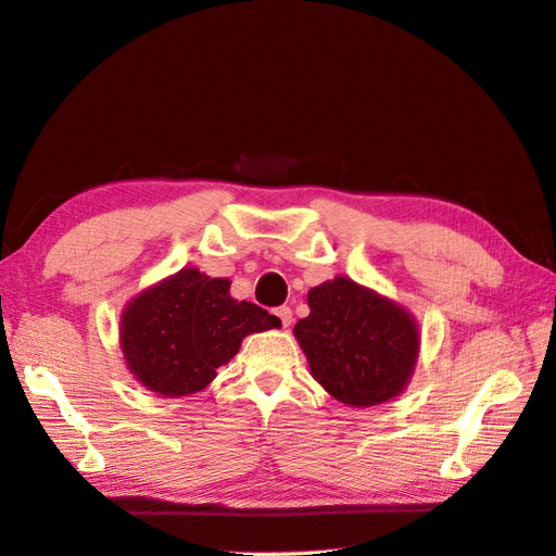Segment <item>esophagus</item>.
Wrapping results in <instances>:
<instances>
[{"mask_svg": "<svg viewBox=\"0 0 556 556\" xmlns=\"http://www.w3.org/2000/svg\"><path fill=\"white\" fill-rule=\"evenodd\" d=\"M275 315L279 317V321H281L283 329H289V326H291V319H293V312H291V307H287V305H283V307H277V309H275Z\"/></svg>", "mask_w": 556, "mask_h": 556, "instance_id": "obj_1", "label": "esophagus"}]
</instances>
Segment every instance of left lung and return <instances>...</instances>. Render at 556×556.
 <instances>
[{"mask_svg": "<svg viewBox=\"0 0 556 556\" xmlns=\"http://www.w3.org/2000/svg\"><path fill=\"white\" fill-rule=\"evenodd\" d=\"M309 315L293 326L309 374L333 400L354 408L400 396L420 354L418 321L388 295L350 277L307 293Z\"/></svg>", "mask_w": 556, "mask_h": 556, "instance_id": "1", "label": "left lung"}]
</instances>
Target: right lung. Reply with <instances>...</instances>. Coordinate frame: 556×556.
Returning a JSON list of instances; mask_svg holds the SVG:
<instances>
[{"label": "right lung", "mask_w": 556, "mask_h": 556, "mask_svg": "<svg viewBox=\"0 0 556 556\" xmlns=\"http://www.w3.org/2000/svg\"><path fill=\"white\" fill-rule=\"evenodd\" d=\"M279 326L267 309L235 301L230 279L182 267L126 303L119 348L134 380L174 400L211 386L247 336Z\"/></svg>", "instance_id": "right-lung-1"}]
</instances>
